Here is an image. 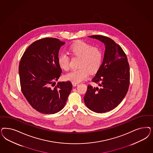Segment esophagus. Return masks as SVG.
Here are the masks:
<instances>
[{
    "label": "esophagus",
    "instance_id": "esophagus-1",
    "mask_svg": "<svg viewBox=\"0 0 153 153\" xmlns=\"http://www.w3.org/2000/svg\"><path fill=\"white\" fill-rule=\"evenodd\" d=\"M72 84H73V87H75V86H76L77 85H78V83H72Z\"/></svg>",
    "mask_w": 153,
    "mask_h": 153
}]
</instances>
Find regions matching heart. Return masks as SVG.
<instances>
[{"label": "heart", "instance_id": "b5f03b06", "mask_svg": "<svg viewBox=\"0 0 153 153\" xmlns=\"http://www.w3.org/2000/svg\"><path fill=\"white\" fill-rule=\"evenodd\" d=\"M71 53L79 57L78 69L72 70L65 75V79L73 83H78L88 78L89 72L93 73L99 69L102 61V53L96 47H92L91 45L83 41H78L70 47ZM69 56L62 52L58 57L57 62L59 68L64 70L69 68Z\"/></svg>", "mask_w": 153, "mask_h": 153}]
</instances>
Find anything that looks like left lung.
I'll return each mask as SVG.
<instances>
[{
	"label": "left lung",
	"mask_w": 153,
	"mask_h": 153,
	"mask_svg": "<svg viewBox=\"0 0 153 153\" xmlns=\"http://www.w3.org/2000/svg\"><path fill=\"white\" fill-rule=\"evenodd\" d=\"M88 37L103 43L105 51L102 64L92 79L99 87L88 85L84 103L95 113H106L116 108L128 92L130 77L128 59L113 40L99 35Z\"/></svg>",
	"instance_id": "left-lung-1"
}]
</instances>
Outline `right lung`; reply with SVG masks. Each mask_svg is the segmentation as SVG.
Listing matches in <instances>:
<instances>
[{
  "label": "right lung",
  "instance_id": "obj_1",
  "mask_svg": "<svg viewBox=\"0 0 153 153\" xmlns=\"http://www.w3.org/2000/svg\"><path fill=\"white\" fill-rule=\"evenodd\" d=\"M65 44L56 38L38 40L30 45L21 59L19 71L22 92L30 105L41 113L61 110L72 89L70 81L52 85L62 73L57 59Z\"/></svg>",
  "mask_w": 153,
  "mask_h": 153
}]
</instances>
